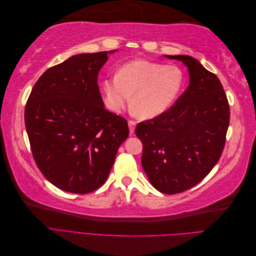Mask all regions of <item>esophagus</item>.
Listing matches in <instances>:
<instances>
[{
  "label": "esophagus",
  "instance_id": "obj_1",
  "mask_svg": "<svg viewBox=\"0 0 256 256\" xmlns=\"http://www.w3.org/2000/svg\"><path fill=\"white\" fill-rule=\"evenodd\" d=\"M136 122H134V120H129L128 122V126H129V132H130V134H134V129H136Z\"/></svg>",
  "mask_w": 256,
  "mask_h": 256
}]
</instances>
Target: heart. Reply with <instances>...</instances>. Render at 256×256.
<instances>
[{
    "label": "heart",
    "mask_w": 256,
    "mask_h": 256,
    "mask_svg": "<svg viewBox=\"0 0 256 256\" xmlns=\"http://www.w3.org/2000/svg\"><path fill=\"white\" fill-rule=\"evenodd\" d=\"M184 76L174 65L134 60L102 82L108 109L120 113L130 102L141 118H154L168 111L182 90Z\"/></svg>",
    "instance_id": "heart-1"
}]
</instances>
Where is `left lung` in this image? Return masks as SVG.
I'll return each mask as SVG.
<instances>
[{
    "label": "left lung",
    "instance_id": "obj_1",
    "mask_svg": "<svg viewBox=\"0 0 256 256\" xmlns=\"http://www.w3.org/2000/svg\"><path fill=\"white\" fill-rule=\"evenodd\" d=\"M182 62L189 85L173 106L138 124L142 166L154 188L175 194L192 188L220 159L230 124L228 98L218 76L189 56H164Z\"/></svg>",
    "mask_w": 256,
    "mask_h": 256
}]
</instances>
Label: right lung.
<instances>
[{"instance_id":"obj_1","label":"right lung","mask_w":256,"mask_h":256,"mask_svg":"<svg viewBox=\"0 0 256 256\" xmlns=\"http://www.w3.org/2000/svg\"><path fill=\"white\" fill-rule=\"evenodd\" d=\"M116 50L82 53L46 70L24 112L33 157L58 189L85 194L106 180L129 134L122 116L104 109L98 72Z\"/></svg>"}]
</instances>
